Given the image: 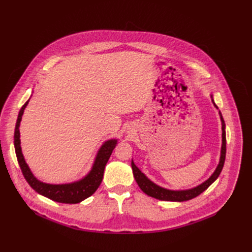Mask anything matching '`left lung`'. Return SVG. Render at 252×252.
Returning <instances> with one entry per match:
<instances>
[{
  "label": "left lung",
  "mask_w": 252,
  "mask_h": 252,
  "mask_svg": "<svg viewBox=\"0 0 252 252\" xmlns=\"http://www.w3.org/2000/svg\"><path fill=\"white\" fill-rule=\"evenodd\" d=\"M215 106H217V105H215ZM220 119H221V122H222V126H221V129H222V146H221L220 160V164L218 166V168L215 169L213 174L207 179V181L205 183H203L202 185H200V186H198L194 189H186V190L166 189L164 188H161L156 184L152 183L150 179L137 168V167L135 166V164L132 161V162H131V166H132L134 178H135L137 185L139 186V188L141 189L143 193H146L147 195H149L153 198L163 200V201L183 202V201L190 200V199H193V198L199 196L201 193H203V191L209 188V186L220 176V174L222 170L223 164H224V160H225V152H226V139H225V130H224L225 125H224V121H223L222 116H221L220 113Z\"/></svg>",
  "instance_id": "left-lung-1"
}]
</instances>
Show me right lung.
I'll use <instances>...</instances> for the list:
<instances>
[{"label": "right lung", "instance_id": "1", "mask_svg": "<svg viewBox=\"0 0 252 252\" xmlns=\"http://www.w3.org/2000/svg\"><path fill=\"white\" fill-rule=\"evenodd\" d=\"M28 103H29V100L22 105L18 114L15 131H14V147H15L16 157H17L18 164L20 166L21 172L23 176H25V178L27 179L29 185L35 191H37V193L59 203L76 204V203H79L83 200H85L86 198L90 197L92 194L95 193V190L98 189L99 185L101 184L104 167L111 157L113 150L117 145V140L111 139L103 143L102 147L98 151V154L96 156V159H95L91 171L87 176L81 179V181L73 184H66V185L44 184L38 181V179L32 175L21 153L20 139H19V124L21 121V117L23 115V111H25Z\"/></svg>", "mask_w": 252, "mask_h": 252}]
</instances>
